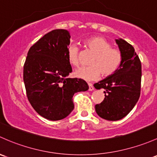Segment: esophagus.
I'll return each mask as SVG.
<instances>
[{
    "instance_id": "obj_1",
    "label": "esophagus",
    "mask_w": 157,
    "mask_h": 157,
    "mask_svg": "<svg viewBox=\"0 0 157 157\" xmlns=\"http://www.w3.org/2000/svg\"><path fill=\"white\" fill-rule=\"evenodd\" d=\"M88 85H89V90H90V91H92V90H94V87L92 83H89Z\"/></svg>"
}]
</instances>
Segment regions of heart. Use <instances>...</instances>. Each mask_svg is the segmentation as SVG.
<instances>
[{"instance_id": "obj_1", "label": "heart", "mask_w": 157, "mask_h": 157, "mask_svg": "<svg viewBox=\"0 0 157 157\" xmlns=\"http://www.w3.org/2000/svg\"><path fill=\"white\" fill-rule=\"evenodd\" d=\"M83 47L93 53L90 64L91 65L81 67L76 70L75 75L86 80H94L100 74L107 77L113 75L118 70L123 60L120 49L111 47V44L102 37H92L83 41ZM67 59L71 65L80 64L79 49L75 45L69 46L67 49Z\"/></svg>"}]
</instances>
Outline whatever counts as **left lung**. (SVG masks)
<instances>
[{
	"mask_svg": "<svg viewBox=\"0 0 157 157\" xmlns=\"http://www.w3.org/2000/svg\"><path fill=\"white\" fill-rule=\"evenodd\" d=\"M123 60L113 75L94 84L105 90L103 101L95 105L96 113L105 120L116 121L126 117L136 105L141 94V63L132 46L123 39L116 40Z\"/></svg>",
	"mask_w": 157,
	"mask_h": 157,
	"instance_id": "1",
	"label": "left lung"
}]
</instances>
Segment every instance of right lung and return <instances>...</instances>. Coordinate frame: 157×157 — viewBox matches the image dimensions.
Here are the masks:
<instances>
[{
    "mask_svg": "<svg viewBox=\"0 0 157 157\" xmlns=\"http://www.w3.org/2000/svg\"><path fill=\"white\" fill-rule=\"evenodd\" d=\"M70 35L65 29L47 33L28 52L23 80L28 99L38 114L50 120L68 116L74 108V94L88 90L81 78H68L72 71L67 59Z\"/></svg>",
    "mask_w": 157,
    "mask_h": 157,
    "instance_id": "add662e5",
    "label": "right lung"
}]
</instances>
